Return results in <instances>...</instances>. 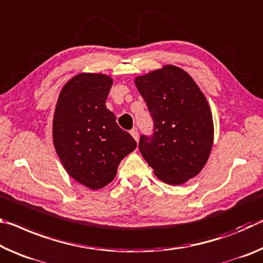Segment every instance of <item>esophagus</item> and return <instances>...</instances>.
<instances>
[{
    "mask_svg": "<svg viewBox=\"0 0 263 263\" xmlns=\"http://www.w3.org/2000/svg\"><path fill=\"white\" fill-rule=\"evenodd\" d=\"M130 133H131V136L133 137V138L136 139V141H138L139 137H138V131H137V128H132V130L130 131Z\"/></svg>",
    "mask_w": 263,
    "mask_h": 263,
    "instance_id": "1",
    "label": "esophagus"
}]
</instances>
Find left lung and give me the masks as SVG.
Instances as JSON below:
<instances>
[{"instance_id": "obj_1", "label": "left lung", "mask_w": 263, "mask_h": 263, "mask_svg": "<svg viewBox=\"0 0 263 263\" xmlns=\"http://www.w3.org/2000/svg\"><path fill=\"white\" fill-rule=\"evenodd\" d=\"M153 119L152 136L141 135V156L161 181L181 185L203 168L213 146L207 99L189 73L165 65L135 79Z\"/></svg>"}]
</instances>
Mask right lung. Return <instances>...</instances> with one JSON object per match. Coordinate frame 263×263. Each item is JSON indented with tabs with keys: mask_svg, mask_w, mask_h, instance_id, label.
Masks as SVG:
<instances>
[{
	"mask_svg": "<svg viewBox=\"0 0 263 263\" xmlns=\"http://www.w3.org/2000/svg\"><path fill=\"white\" fill-rule=\"evenodd\" d=\"M111 86L106 74L79 73L63 86L53 115L52 139L62 164L93 191L114 180L120 161L137 146L106 109Z\"/></svg>",
	"mask_w": 263,
	"mask_h": 263,
	"instance_id": "obj_1",
	"label": "right lung"
}]
</instances>
